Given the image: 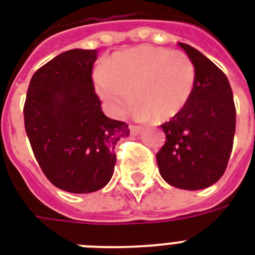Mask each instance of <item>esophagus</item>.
<instances>
[{
  "label": "esophagus",
  "instance_id": "34e87169",
  "mask_svg": "<svg viewBox=\"0 0 255 255\" xmlns=\"http://www.w3.org/2000/svg\"><path fill=\"white\" fill-rule=\"evenodd\" d=\"M129 131H131V135L136 136V135H139V133H140L141 128L137 127V126H129Z\"/></svg>",
  "mask_w": 255,
  "mask_h": 255
}]
</instances>
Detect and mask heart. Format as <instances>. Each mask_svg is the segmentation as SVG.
Returning a JSON list of instances; mask_svg holds the SVG:
<instances>
[{"mask_svg":"<svg viewBox=\"0 0 255 255\" xmlns=\"http://www.w3.org/2000/svg\"><path fill=\"white\" fill-rule=\"evenodd\" d=\"M95 88L108 110L123 115L132 103L133 114L158 122L170 120L190 103L197 83V69L179 50L143 45L124 50L111 58L106 69L93 75Z\"/></svg>","mask_w":255,"mask_h":255,"instance_id":"obj_1","label":"heart"}]
</instances>
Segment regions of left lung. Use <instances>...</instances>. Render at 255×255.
Listing matches in <instances>:
<instances>
[{
	"label": "left lung",
	"instance_id": "1",
	"mask_svg": "<svg viewBox=\"0 0 255 255\" xmlns=\"http://www.w3.org/2000/svg\"><path fill=\"white\" fill-rule=\"evenodd\" d=\"M197 69L187 107L162 124L166 143L156 153L159 172L182 190L217 183L226 170L236 133V106L226 75L205 54L179 42Z\"/></svg>",
	"mask_w": 255,
	"mask_h": 255
}]
</instances>
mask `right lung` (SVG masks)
I'll return each mask as SVG.
<instances>
[{
    "label": "right lung",
    "instance_id": "obj_1",
    "mask_svg": "<svg viewBox=\"0 0 255 255\" xmlns=\"http://www.w3.org/2000/svg\"><path fill=\"white\" fill-rule=\"evenodd\" d=\"M96 49L58 54L33 75L24 106L25 131L42 172L73 194L100 190L114 175L115 147L128 124L103 114L95 93Z\"/></svg>",
    "mask_w": 255,
    "mask_h": 255
}]
</instances>
